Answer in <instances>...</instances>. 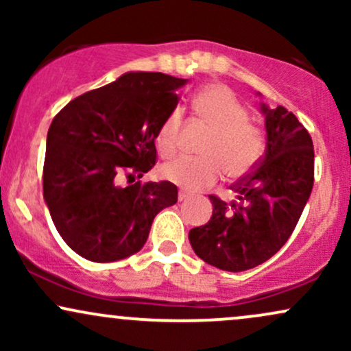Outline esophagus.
<instances>
[{
    "label": "esophagus",
    "instance_id": "esophagus-1",
    "mask_svg": "<svg viewBox=\"0 0 351 351\" xmlns=\"http://www.w3.org/2000/svg\"><path fill=\"white\" fill-rule=\"evenodd\" d=\"M188 193L186 191H183V189H180V193H178V201H180V203H181V201H184V199H186L188 198Z\"/></svg>",
    "mask_w": 351,
    "mask_h": 351
}]
</instances>
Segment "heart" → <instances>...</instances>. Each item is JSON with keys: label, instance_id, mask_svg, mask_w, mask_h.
<instances>
[{"label": "heart", "instance_id": "heart-1", "mask_svg": "<svg viewBox=\"0 0 351 351\" xmlns=\"http://www.w3.org/2000/svg\"><path fill=\"white\" fill-rule=\"evenodd\" d=\"M193 110L213 130L203 155L206 158L171 160L160 167V176L189 193L201 191L223 175L241 178L256 167L264 152L259 128L247 120V110L231 90L223 86L201 88L193 99ZM181 127L180 110L171 112L156 135V148L163 156L176 150Z\"/></svg>", "mask_w": 351, "mask_h": 351}]
</instances>
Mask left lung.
Returning <instances> with one entry per match:
<instances>
[{
  "instance_id": "obj_1",
  "label": "left lung",
  "mask_w": 351,
  "mask_h": 351,
  "mask_svg": "<svg viewBox=\"0 0 351 351\" xmlns=\"http://www.w3.org/2000/svg\"><path fill=\"white\" fill-rule=\"evenodd\" d=\"M261 95V94H257ZM265 152L256 170L232 186L237 201L216 196L211 219L193 228V251L209 265L243 272L265 263L287 243L313 186V143L297 117L261 102Z\"/></svg>"
}]
</instances>
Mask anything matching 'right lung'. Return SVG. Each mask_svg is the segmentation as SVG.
Listing matches in <instances>:
<instances>
[{
  "instance_id": "obj_1",
  "label": "right lung",
  "mask_w": 351,
  "mask_h": 351,
  "mask_svg": "<svg viewBox=\"0 0 351 351\" xmlns=\"http://www.w3.org/2000/svg\"><path fill=\"white\" fill-rule=\"evenodd\" d=\"M186 82L162 72H125L74 99L52 120L44 203L60 237L84 259L114 263L134 256L155 216L178 199L170 181L122 186L120 176L142 178L155 167L156 135Z\"/></svg>"
}]
</instances>
